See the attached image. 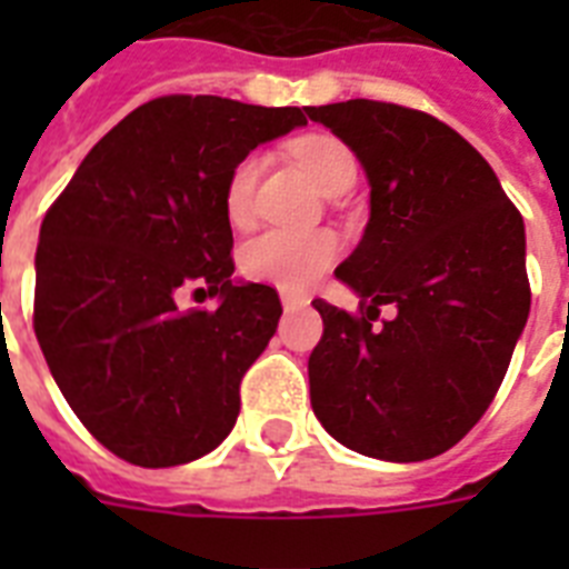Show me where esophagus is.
Instances as JSON below:
<instances>
[{
	"label": "esophagus",
	"mask_w": 569,
	"mask_h": 569,
	"mask_svg": "<svg viewBox=\"0 0 569 569\" xmlns=\"http://www.w3.org/2000/svg\"><path fill=\"white\" fill-rule=\"evenodd\" d=\"M280 301H283L286 310H301L310 303V298L303 292H292V289H280Z\"/></svg>",
	"instance_id": "obj_1"
}]
</instances>
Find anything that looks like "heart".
Masks as SVG:
<instances>
[{"label":"heart","mask_w":569,"mask_h":569,"mask_svg":"<svg viewBox=\"0 0 569 569\" xmlns=\"http://www.w3.org/2000/svg\"><path fill=\"white\" fill-rule=\"evenodd\" d=\"M292 156L325 194L337 189L342 180L357 177L355 153L333 136L298 138L292 144ZM259 171H262V159L257 153L241 156L223 182V209L227 218L239 227L248 223L253 214ZM333 257H337V239L330 232L268 230L244 248V271L266 283L301 289L312 283Z\"/></svg>","instance_id":"b5f03b06"}]
</instances>
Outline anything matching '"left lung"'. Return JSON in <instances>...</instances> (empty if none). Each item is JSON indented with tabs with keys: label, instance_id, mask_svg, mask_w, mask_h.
<instances>
[{
	"label": "left lung",
	"instance_id": "left-lung-1",
	"mask_svg": "<svg viewBox=\"0 0 569 569\" xmlns=\"http://www.w3.org/2000/svg\"><path fill=\"white\" fill-rule=\"evenodd\" d=\"M307 114L372 189L363 239L337 268L360 316L312 301V413L366 458H437L485 416L529 319L522 214L485 156L425 111L348 100ZM387 302L397 316L375 329Z\"/></svg>",
	"mask_w": 569,
	"mask_h": 569
}]
</instances>
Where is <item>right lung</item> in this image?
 <instances>
[{
    "mask_svg": "<svg viewBox=\"0 0 569 569\" xmlns=\"http://www.w3.org/2000/svg\"><path fill=\"white\" fill-rule=\"evenodd\" d=\"M303 111L159 97L102 136L49 206L34 333L67 405L118 458L180 467L232 431L283 307L271 286L232 280L223 182L253 147L307 127ZM186 288L218 293L219 310L182 313Z\"/></svg>",
    "mask_w": 569,
    "mask_h": 569,
    "instance_id": "right-lung-1",
    "label": "right lung"
}]
</instances>
